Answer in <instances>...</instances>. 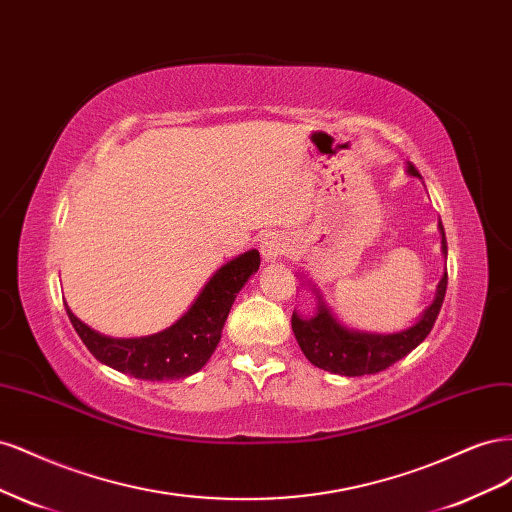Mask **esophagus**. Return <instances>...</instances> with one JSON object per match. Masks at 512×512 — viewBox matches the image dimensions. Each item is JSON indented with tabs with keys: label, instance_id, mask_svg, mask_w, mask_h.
I'll use <instances>...</instances> for the list:
<instances>
[{
	"label": "esophagus",
	"instance_id": "esophagus-1",
	"mask_svg": "<svg viewBox=\"0 0 512 512\" xmlns=\"http://www.w3.org/2000/svg\"><path fill=\"white\" fill-rule=\"evenodd\" d=\"M260 252L267 262H275L277 258H282L288 252V245L280 237H267L260 245Z\"/></svg>",
	"mask_w": 512,
	"mask_h": 512
}]
</instances>
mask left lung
<instances>
[{
  "label": "left lung",
  "instance_id": "8db88e82",
  "mask_svg": "<svg viewBox=\"0 0 512 512\" xmlns=\"http://www.w3.org/2000/svg\"><path fill=\"white\" fill-rule=\"evenodd\" d=\"M406 173L410 177H421L412 164H408ZM438 228L442 235V254L446 258L448 252L442 222L438 224ZM446 284L448 275L444 271L436 294H433V301L423 309V314L418 316L412 327L401 329L397 333H367L350 329L339 322L337 316L331 312V307L324 303L316 284L307 282V286L316 294V312L312 316H303L294 309L292 331L303 354L307 356V361L312 365L348 378L378 374V371L404 359L406 354H410L429 335L433 322H436L440 314Z\"/></svg>",
  "mask_w": 512,
  "mask_h": 512
}]
</instances>
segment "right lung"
Wrapping results in <instances>:
<instances>
[{
	"mask_svg": "<svg viewBox=\"0 0 512 512\" xmlns=\"http://www.w3.org/2000/svg\"><path fill=\"white\" fill-rule=\"evenodd\" d=\"M258 250L243 252L215 271L177 322L145 337H108L81 322L66 305L74 331L96 359L138 380H181L203 369L220 344L239 290L258 271Z\"/></svg>",
	"mask_w": 512,
	"mask_h": 512,
	"instance_id": "1",
	"label": "right lung"
}]
</instances>
